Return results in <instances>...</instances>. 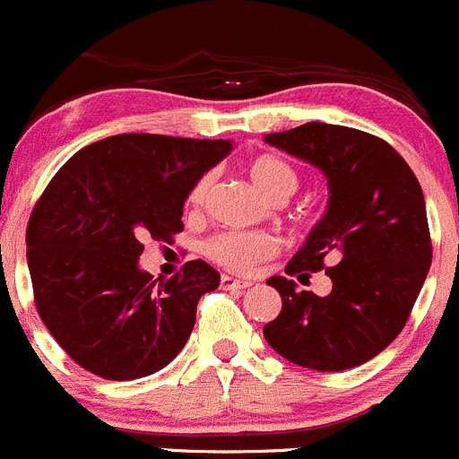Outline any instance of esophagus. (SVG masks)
Instances as JSON below:
<instances>
[{"label": "esophagus", "mask_w": 459, "mask_h": 459, "mask_svg": "<svg viewBox=\"0 0 459 459\" xmlns=\"http://www.w3.org/2000/svg\"><path fill=\"white\" fill-rule=\"evenodd\" d=\"M249 285H252V281H240V279H234V276H228V274L221 276V288L223 290H247Z\"/></svg>", "instance_id": "1"}]
</instances>
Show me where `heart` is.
<instances>
[{"instance_id":"obj_1","label":"heart","mask_w":459,"mask_h":459,"mask_svg":"<svg viewBox=\"0 0 459 459\" xmlns=\"http://www.w3.org/2000/svg\"><path fill=\"white\" fill-rule=\"evenodd\" d=\"M249 178L274 203L288 201L301 185L299 171L279 156H258L256 160H252ZM210 187L212 174L201 176L189 192V205L201 207L210 194ZM276 252H279V238L265 231H221L205 243L207 258L231 272H252L258 263L267 261Z\"/></svg>"}]
</instances>
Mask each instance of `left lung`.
<instances>
[{
  "mask_svg": "<svg viewBox=\"0 0 459 459\" xmlns=\"http://www.w3.org/2000/svg\"><path fill=\"white\" fill-rule=\"evenodd\" d=\"M265 140L328 176V212L285 274L307 281L325 270L333 292L316 297L272 276L267 285L279 290L283 310L263 334L303 368L366 364L403 330L433 261L420 180L385 140L352 126L307 122Z\"/></svg>",
  "mask_w": 459,
  "mask_h": 459,
  "instance_id": "8db88e82",
  "label": "left lung"
}]
</instances>
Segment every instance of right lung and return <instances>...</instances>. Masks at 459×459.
<instances>
[{
  "instance_id": "right-lung-1",
  "label": "right lung",
  "mask_w": 459,
  "mask_h": 459,
  "mask_svg": "<svg viewBox=\"0 0 459 459\" xmlns=\"http://www.w3.org/2000/svg\"><path fill=\"white\" fill-rule=\"evenodd\" d=\"M230 140L122 134L60 167L26 228L33 299L66 355L111 382L165 368L189 339L198 299L219 288L205 261L171 279L138 267L144 238L183 231L189 189L230 153Z\"/></svg>"
}]
</instances>
